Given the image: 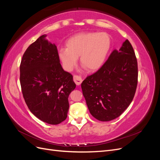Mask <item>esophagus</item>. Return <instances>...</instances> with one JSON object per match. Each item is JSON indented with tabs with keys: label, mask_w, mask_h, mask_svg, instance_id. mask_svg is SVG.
Segmentation results:
<instances>
[{
	"label": "esophagus",
	"mask_w": 160,
	"mask_h": 160,
	"mask_svg": "<svg viewBox=\"0 0 160 160\" xmlns=\"http://www.w3.org/2000/svg\"><path fill=\"white\" fill-rule=\"evenodd\" d=\"M73 81L77 85H79L82 83V79L78 75L73 76Z\"/></svg>",
	"instance_id": "obj_1"
}]
</instances>
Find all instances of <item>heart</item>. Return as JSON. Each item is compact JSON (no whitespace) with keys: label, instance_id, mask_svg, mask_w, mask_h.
I'll list each match as a JSON object with an SVG mask.
<instances>
[{"label":"heart","instance_id":"1","mask_svg":"<svg viewBox=\"0 0 160 160\" xmlns=\"http://www.w3.org/2000/svg\"><path fill=\"white\" fill-rule=\"evenodd\" d=\"M111 47V39L105 32H82L69 38L66 48L59 51L63 68L71 71L80 57L82 65L89 71H96L103 65Z\"/></svg>","mask_w":160,"mask_h":160}]
</instances>
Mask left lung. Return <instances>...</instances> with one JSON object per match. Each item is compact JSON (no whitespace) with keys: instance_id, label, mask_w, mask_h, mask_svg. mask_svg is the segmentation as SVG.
<instances>
[{"instance_id":"8db88e82","label":"left lung","mask_w":160,"mask_h":160,"mask_svg":"<svg viewBox=\"0 0 160 160\" xmlns=\"http://www.w3.org/2000/svg\"><path fill=\"white\" fill-rule=\"evenodd\" d=\"M138 61L127 39L81 83L90 113L101 122L118 118L132 103L138 85Z\"/></svg>"}]
</instances>
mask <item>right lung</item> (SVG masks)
Instances as JSON below:
<instances>
[{
	"label": "right lung",
	"instance_id": "1",
	"mask_svg": "<svg viewBox=\"0 0 160 160\" xmlns=\"http://www.w3.org/2000/svg\"><path fill=\"white\" fill-rule=\"evenodd\" d=\"M43 35L28 47L20 65V83L24 99L31 112L47 123L65 121L68 98L76 85L72 75L60 64L57 48Z\"/></svg>",
	"mask_w": 160,
	"mask_h": 160
}]
</instances>
